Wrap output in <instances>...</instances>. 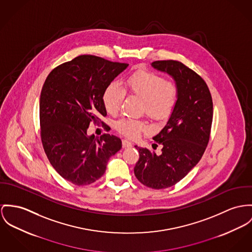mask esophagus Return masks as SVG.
Here are the masks:
<instances>
[{
	"label": "esophagus",
	"mask_w": 252,
	"mask_h": 252,
	"mask_svg": "<svg viewBox=\"0 0 252 252\" xmlns=\"http://www.w3.org/2000/svg\"><path fill=\"white\" fill-rule=\"evenodd\" d=\"M131 146H132V144L128 140H126V139L123 140V148H129Z\"/></svg>",
	"instance_id": "esophagus-1"
}]
</instances>
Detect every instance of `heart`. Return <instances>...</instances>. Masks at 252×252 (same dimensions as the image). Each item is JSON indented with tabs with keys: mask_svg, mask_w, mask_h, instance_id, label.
<instances>
[{
	"mask_svg": "<svg viewBox=\"0 0 252 252\" xmlns=\"http://www.w3.org/2000/svg\"><path fill=\"white\" fill-rule=\"evenodd\" d=\"M126 85L129 94L143 99V109L152 119L165 121L173 113L178 98V87L174 81L150 71H138L126 79ZM125 96L119 83H110L102 96L106 112L116 115ZM116 129L124 135L136 138L148 129V126L141 120L123 118L117 122Z\"/></svg>",
	"mask_w": 252,
	"mask_h": 252,
	"instance_id": "b5f03b06",
	"label": "heart"
}]
</instances>
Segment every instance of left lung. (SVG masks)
<instances>
[{"instance_id":"obj_1","label":"left lung","mask_w":252,"mask_h":252,"mask_svg":"<svg viewBox=\"0 0 252 252\" xmlns=\"http://www.w3.org/2000/svg\"><path fill=\"white\" fill-rule=\"evenodd\" d=\"M152 66L169 74L178 87V98L164 128L153 139L161 155L147 148L135 149L139 160L137 179L152 189L174 186L194 168L209 142L213 121V101L206 82L192 69L176 60H158Z\"/></svg>"}]
</instances>
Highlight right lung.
I'll list each match as a JSON object with an SVG mask.
<instances>
[{"label": "right lung", "mask_w": 252, "mask_h": 252, "mask_svg": "<svg viewBox=\"0 0 252 252\" xmlns=\"http://www.w3.org/2000/svg\"><path fill=\"white\" fill-rule=\"evenodd\" d=\"M127 66L83 55L56 67L44 82L39 101L42 145L55 170L75 185L100 178L122 148L119 137L88 136L87 128L106 116L103 92Z\"/></svg>", "instance_id": "right-lung-1"}]
</instances>
